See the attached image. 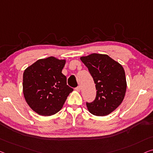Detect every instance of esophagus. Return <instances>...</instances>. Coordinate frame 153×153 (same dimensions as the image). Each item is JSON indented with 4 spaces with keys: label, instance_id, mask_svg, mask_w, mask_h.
Here are the masks:
<instances>
[{
    "label": "esophagus",
    "instance_id": "obj_1",
    "mask_svg": "<svg viewBox=\"0 0 153 153\" xmlns=\"http://www.w3.org/2000/svg\"><path fill=\"white\" fill-rule=\"evenodd\" d=\"M80 90H81V87L79 86H77V88H76V91H79Z\"/></svg>",
    "mask_w": 153,
    "mask_h": 153
}]
</instances>
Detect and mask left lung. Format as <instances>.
Listing matches in <instances>:
<instances>
[{"label":"left lung","mask_w":153,"mask_h":153,"mask_svg":"<svg viewBox=\"0 0 153 153\" xmlns=\"http://www.w3.org/2000/svg\"><path fill=\"white\" fill-rule=\"evenodd\" d=\"M88 69L95 84L96 97L86 103L87 109L95 116H106L115 110L126 91V79L124 68L106 54L92 53L80 57Z\"/></svg>","instance_id":"1"}]
</instances>
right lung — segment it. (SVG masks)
Here are the masks:
<instances>
[{
	"instance_id": "add662e5",
	"label": "right lung",
	"mask_w": 153,
	"mask_h": 153,
	"mask_svg": "<svg viewBox=\"0 0 153 153\" xmlns=\"http://www.w3.org/2000/svg\"><path fill=\"white\" fill-rule=\"evenodd\" d=\"M65 59L51 56L39 59L25 70L24 97L29 107L40 115L51 116L61 110L73 91L62 73Z\"/></svg>"
}]
</instances>
